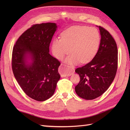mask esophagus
<instances>
[{
    "label": "esophagus",
    "mask_w": 130,
    "mask_h": 130,
    "mask_svg": "<svg viewBox=\"0 0 130 130\" xmlns=\"http://www.w3.org/2000/svg\"><path fill=\"white\" fill-rule=\"evenodd\" d=\"M59 71L61 77H65L67 76H69L74 73V69H68L63 64H61V66L59 68Z\"/></svg>",
    "instance_id": "obj_1"
}]
</instances>
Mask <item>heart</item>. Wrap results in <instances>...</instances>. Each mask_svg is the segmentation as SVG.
I'll list each match as a JSON object with an SVG mask.
<instances>
[{
	"label": "heart",
	"instance_id": "heart-1",
	"mask_svg": "<svg viewBox=\"0 0 130 130\" xmlns=\"http://www.w3.org/2000/svg\"><path fill=\"white\" fill-rule=\"evenodd\" d=\"M100 41V34L96 28L73 26L62 33L61 38H54L52 42V52L57 59L61 60L70 50L72 53L65 59L68 64H75L79 61L86 63L95 56Z\"/></svg>",
	"mask_w": 130,
	"mask_h": 130
}]
</instances>
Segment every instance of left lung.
<instances>
[{
    "mask_svg": "<svg viewBox=\"0 0 130 130\" xmlns=\"http://www.w3.org/2000/svg\"><path fill=\"white\" fill-rule=\"evenodd\" d=\"M101 36L98 51L92 60L75 69L80 82L75 92L80 97L92 100L106 92L115 78L118 67L117 44L109 32L99 26Z\"/></svg>",
    "mask_w": 130,
    "mask_h": 130,
    "instance_id": "1",
    "label": "left lung"
}]
</instances>
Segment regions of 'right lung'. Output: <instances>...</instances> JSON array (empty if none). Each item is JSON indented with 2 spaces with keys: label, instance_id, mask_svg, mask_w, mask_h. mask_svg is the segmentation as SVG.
I'll return each mask as SVG.
<instances>
[{
  "label": "right lung",
  "instance_id": "obj_1",
  "mask_svg": "<svg viewBox=\"0 0 130 130\" xmlns=\"http://www.w3.org/2000/svg\"><path fill=\"white\" fill-rule=\"evenodd\" d=\"M57 26L55 23L36 24L24 31L13 47V73L22 89L30 98L44 101L54 94L60 78L61 63L49 54ZM31 57L28 64L26 58Z\"/></svg>",
  "mask_w": 130,
  "mask_h": 130
}]
</instances>
